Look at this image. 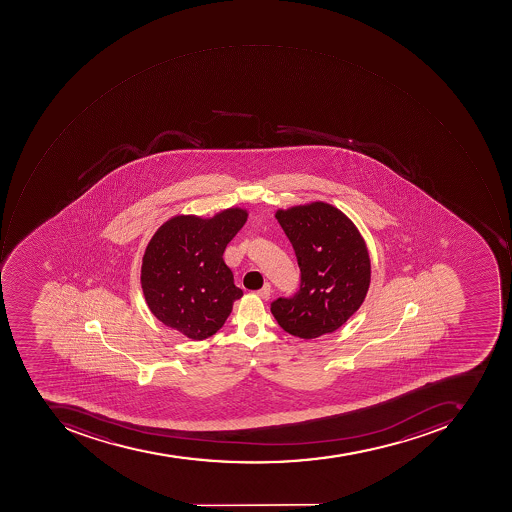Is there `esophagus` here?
<instances>
[{
	"label": "esophagus",
	"mask_w": 512,
	"mask_h": 512,
	"mask_svg": "<svg viewBox=\"0 0 512 512\" xmlns=\"http://www.w3.org/2000/svg\"><path fill=\"white\" fill-rule=\"evenodd\" d=\"M271 293H272V289H271V285H269V283H265V285H263V288L258 289V291H257L258 296H260L261 299H265V300H268L269 297H271Z\"/></svg>",
	"instance_id": "34e87169"
}]
</instances>
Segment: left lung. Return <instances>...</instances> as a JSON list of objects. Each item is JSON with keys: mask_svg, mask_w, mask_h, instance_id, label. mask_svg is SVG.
<instances>
[{"mask_svg": "<svg viewBox=\"0 0 512 512\" xmlns=\"http://www.w3.org/2000/svg\"><path fill=\"white\" fill-rule=\"evenodd\" d=\"M275 218L300 269L299 291L271 304L275 321L302 339L335 332L361 307L371 283L363 237L341 210L325 202L279 210Z\"/></svg>", "mask_w": 512, "mask_h": 512, "instance_id": "obj_1", "label": "left lung"}]
</instances>
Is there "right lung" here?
<instances>
[{
	"label": "right lung",
	"mask_w": 512,
	"mask_h": 512,
	"mask_svg": "<svg viewBox=\"0 0 512 512\" xmlns=\"http://www.w3.org/2000/svg\"><path fill=\"white\" fill-rule=\"evenodd\" d=\"M246 219L243 208H227L210 219L176 216L154 233L143 255L141 288L159 321L194 341L223 327L243 296L223 254Z\"/></svg>",
	"instance_id": "add662e5"
}]
</instances>
